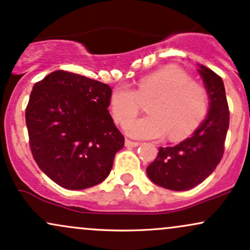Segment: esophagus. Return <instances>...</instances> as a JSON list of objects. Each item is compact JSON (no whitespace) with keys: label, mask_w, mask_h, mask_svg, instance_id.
<instances>
[{"label":"esophagus","mask_w":250,"mask_h":250,"mask_svg":"<svg viewBox=\"0 0 250 250\" xmlns=\"http://www.w3.org/2000/svg\"><path fill=\"white\" fill-rule=\"evenodd\" d=\"M125 146H126V147H137V146H139V143L132 142V140H130V139H126L125 140Z\"/></svg>","instance_id":"obj_1"}]
</instances>
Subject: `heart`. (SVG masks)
<instances>
[{"label":"heart","instance_id":"obj_1","mask_svg":"<svg viewBox=\"0 0 250 250\" xmlns=\"http://www.w3.org/2000/svg\"><path fill=\"white\" fill-rule=\"evenodd\" d=\"M151 116L127 122L124 130L137 139L168 140L187 137L204 119L208 110V93L200 84L178 67H164L145 76L134 90L118 86L111 96L113 118L122 124L137 116L143 102H149Z\"/></svg>","mask_w":250,"mask_h":250}]
</instances>
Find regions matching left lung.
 Masks as SVG:
<instances>
[{
	"label": "left lung",
	"mask_w": 250,
	"mask_h": 250,
	"mask_svg": "<svg viewBox=\"0 0 250 250\" xmlns=\"http://www.w3.org/2000/svg\"><path fill=\"white\" fill-rule=\"evenodd\" d=\"M199 66L210 101L207 117L184 142L159 147L157 158L146 168L148 178L167 189L187 190L198 186L212 174L224 155L229 127L225 85L215 72L207 66Z\"/></svg>",
	"instance_id": "8db88e82"
}]
</instances>
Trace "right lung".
I'll list each match as a JSON object with an SVG mask.
<instances>
[{
  "label": "right lung",
  "instance_id": "add662e5",
  "mask_svg": "<svg viewBox=\"0 0 250 250\" xmlns=\"http://www.w3.org/2000/svg\"><path fill=\"white\" fill-rule=\"evenodd\" d=\"M111 95L107 84L63 70L32 87L25 110L32 157L64 188L101 184L124 147V136L107 110Z\"/></svg>",
  "mask_w": 250,
  "mask_h": 250
}]
</instances>
